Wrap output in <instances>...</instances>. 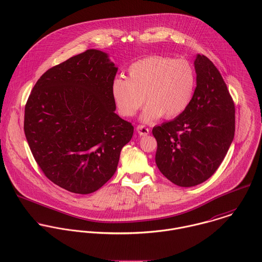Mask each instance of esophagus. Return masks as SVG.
Listing matches in <instances>:
<instances>
[{
    "instance_id": "obj_1",
    "label": "esophagus",
    "mask_w": 262,
    "mask_h": 262,
    "mask_svg": "<svg viewBox=\"0 0 262 262\" xmlns=\"http://www.w3.org/2000/svg\"><path fill=\"white\" fill-rule=\"evenodd\" d=\"M136 131L140 136H145L149 134V129L146 128L144 125H138L136 128Z\"/></svg>"
}]
</instances>
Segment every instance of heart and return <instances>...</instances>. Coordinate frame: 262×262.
Listing matches in <instances>:
<instances>
[{"mask_svg": "<svg viewBox=\"0 0 262 262\" xmlns=\"http://www.w3.org/2000/svg\"><path fill=\"white\" fill-rule=\"evenodd\" d=\"M194 83V72L187 60L151 56L132 63L127 79L116 78L111 94L124 117H133L145 100L141 120L152 122L163 115L174 118L184 112L192 98Z\"/></svg>", "mask_w": 262, "mask_h": 262, "instance_id": "1", "label": "heart"}]
</instances>
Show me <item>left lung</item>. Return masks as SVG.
I'll return each mask as SVG.
<instances>
[{"mask_svg":"<svg viewBox=\"0 0 262 262\" xmlns=\"http://www.w3.org/2000/svg\"><path fill=\"white\" fill-rule=\"evenodd\" d=\"M193 66L196 88L187 109L152 129L158 169L183 187L198 186L214 174L235 133V106L220 72L201 54Z\"/></svg>","mask_w":262,"mask_h":262,"instance_id":"8db88e82","label":"left lung"}]
</instances>
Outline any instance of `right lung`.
Instances as JSON below:
<instances>
[{"label":"right lung","mask_w":262,"mask_h":262,"mask_svg":"<svg viewBox=\"0 0 262 262\" xmlns=\"http://www.w3.org/2000/svg\"><path fill=\"white\" fill-rule=\"evenodd\" d=\"M117 72L108 53L89 49L48 70L34 85L24 131L39 167L58 187L88 194L114 176L134 131L115 113Z\"/></svg>","instance_id":"1"}]
</instances>
